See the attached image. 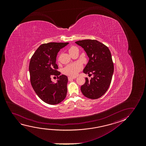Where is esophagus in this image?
<instances>
[{
    "label": "esophagus",
    "mask_w": 146,
    "mask_h": 146,
    "mask_svg": "<svg viewBox=\"0 0 146 146\" xmlns=\"http://www.w3.org/2000/svg\"><path fill=\"white\" fill-rule=\"evenodd\" d=\"M74 79H75V78H74V77H68V80H69V81H71V80H73Z\"/></svg>",
    "instance_id": "esophagus-1"
}]
</instances>
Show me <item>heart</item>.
Returning <instances> with one entry per match:
<instances>
[{"label": "heart", "mask_w": 146, "mask_h": 146, "mask_svg": "<svg viewBox=\"0 0 146 146\" xmlns=\"http://www.w3.org/2000/svg\"><path fill=\"white\" fill-rule=\"evenodd\" d=\"M76 49H77V48L75 46L71 47L68 50L69 54H72ZM81 69L82 65L80 63H74L69 64L66 67H65L63 70V74H65L66 75L71 77H75L77 75L78 73L81 70Z\"/></svg>", "instance_id": "heart-1"}]
</instances>
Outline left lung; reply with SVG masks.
Returning a JSON list of instances; mask_svg holds the SVG:
<instances>
[{
  "label": "left lung",
  "instance_id": "obj_1",
  "mask_svg": "<svg viewBox=\"0 0 146 146\" xmlns=\"http://www.w3.org/2000/svg\"><path fill=\"white\" fill-rule=\"evenodd\" d=\"M84 48L89 60L83 70L93 77L81 87L82 94L87 98L97 99L103 96L110 86L114 73V64L107 46L96 40L85 39L75 42Z\"/></svg>",
  "mask_w": 146,
  "mask_h": 146
}]
</instances>
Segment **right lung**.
<instances>
[{
    "label": "right lung",
    "mask_w": 146,
    "mask_h": 146,
    "mask_svg": "<svg viewBox=\"0 0 146 146\" xmlns=\"http://www.w3.org/2000/svg\"><path fill=\"white\" fill-rule=\"evenodd\" d=\"M68 42H50L41 45L30 59L29 70L32 88L41 100L50 105L59 104L65 99L67 92L68 78L59 76L56 57L61 48ZM54 76L58 78L57 83L51 80Z\"/></svg>",
    "instance_id": "1"
}]
</instances>
